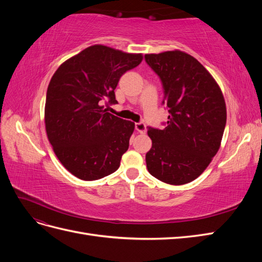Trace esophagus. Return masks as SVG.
Instances as JSON below:
<instances>
[{
    "mask_svg": "<svg viewBox=\"0 0 262 262\" xmlns=\"http://www.w3.org/2000/svg\"><path fill=\"white\" fill-rule=\"evenodd\" d=\"M136 130L139 133H145L146 126H145V124L143 122H138V123H136Z\"/></svg>",
    "mask_w": 262,
    "mask_h": 262,
    "instance_id": "1",
    "label": "esophagus"
}]
</instances>
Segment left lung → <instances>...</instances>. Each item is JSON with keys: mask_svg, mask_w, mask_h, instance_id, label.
<instances>
[{"mask_svg": "<svg viewBox=\"0 0 262 262\" xmlns=\"http://www.w3.org/2000/svg\"><path fill=\"white\" fill-rule=\"evenodd\" d=\"M145 61L161 77L166 128H149L152 147L145 160L150 175L169 185H185L207 169L221 146L226 105L219 84L192 55L172 50L147 53Z\"/></svg>", "mask_w": 262, "mask_h": 262, "instance_id": "1", "label": "left lung"}]
</instances>
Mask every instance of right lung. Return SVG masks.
<instances>
[{"mask_svg": "<svg viewBox=\"0 0 262 262\" xmlns=\"http://www.w3.org/2000/svg\"><path fill=\"white\" fill-rule=\"evenodd\" d=\"M142 60V53L94 45L63 62L51 77L45 106L47 137L75 177L97 180L120 166L134 122L106 113L101 104L107 98L116 104L119 80Z\"/></svg>", "mask_w": 262, "mask_h": 262, "instance_id": "1", "label": "right lung"}]
</instances>
